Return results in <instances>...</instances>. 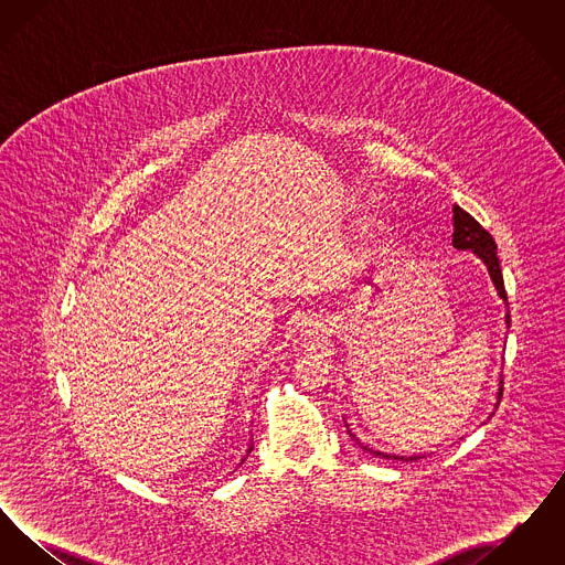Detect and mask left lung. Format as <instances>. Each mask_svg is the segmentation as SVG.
<instances>
[{"mask_svg":"<svg viewBox=\"0 0 565 565\" xmlns=\"http://www.w3.org/2000/svg\"><path fill=\"white\" fill-rule=\"evenodd\" d=\"M454 226H456V231H454V245H456L457 249H472V252L483 260L484 265H487V269H489L491 279H493V284H495L498 295L507 300L504 277H502L500 260H498V245L493 242V237L484 231L483 226H481L472 215L468 214V212H463L459 205L454 207ZM507 305H509V300H507ZM507 323H511V316H509V313H507ZM502 392H504V379H502V385H500V398H502ZM500 398H498V404H500ZM345 428H348V434H350L351 438H353L364 451H369V454H373V456L383 457V459H396V461H415V459H419V456H392V454H383V451L371 449V447H366V445H362V443L358 440V436L351 431L348 424H345Z\"/></svg>","mask_w":565,"mask_h":565,"instance_id":"obj_1","label":"left lung"}]
</instances>
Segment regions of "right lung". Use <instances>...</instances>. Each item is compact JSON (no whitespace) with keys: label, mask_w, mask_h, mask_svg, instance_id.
Returning a JSON list of instances; mask_svg holds the SVG:
<instances>
[{"label":"right lung","mask_w":565,"mask_h":565,"mask_svg":"<svg viewBox=\"0 0 565 565\" xmlns=\"http://www.w3.org/2000/svg\"><path fill=\"white\" fill-rule=\"evenodd\" d=\"M252 449H254V445H252V443H249V447H247V451H245V456H243L242 461H245V457H247V456H249V454H252Z\"/></svg>","instance_id":"right-lung-1"}]
</instances>
